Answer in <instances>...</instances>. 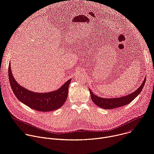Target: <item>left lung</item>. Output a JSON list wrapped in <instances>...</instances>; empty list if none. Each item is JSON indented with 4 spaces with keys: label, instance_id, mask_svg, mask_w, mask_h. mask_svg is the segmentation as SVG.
<instances>
[{
    "label": "left lung",
    "instance_id": "left-lung-1",
    "mask_svg": "<svg viewBox=\"0 0 154 154\" xmlns=\"http://www.w3.org/2000/svg\"><path fill=\"white\" fill-rule=\"evenodd\" d=\"M146 80V77L144 78V80L142 84L136 91L132 92L130 94L126 95L125 96H122L120 97L103 98L94 94L90 88L89 91L90 92V95L92 100L97 106L103 109H113L130 103L136 97H137L141 93L145 84Z\"/></svg>",
    "mask_w": 154,
    "mask_h": 154
}]
</instances>
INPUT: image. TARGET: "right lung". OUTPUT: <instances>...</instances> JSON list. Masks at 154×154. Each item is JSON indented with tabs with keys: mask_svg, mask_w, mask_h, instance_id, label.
I'll list each match as a JSON object with an SVG mask.
<instances>
[{
	"mask_svg": "<svg viewBox=\"0 0 154 154\" xmlns=\"http://www.w3.org/2000/svg\"><path fill=\"white\" fill-rule=\"evenodd\" d=\"M8 76L11 89L17 99L35 110L45 112L55 110L61 107L67 99L68 88L71 79L68 80L55 91L36 93L19 85L12 74L10 63L8 67Z\"/></svg>",
	"mask_w": 154,
	"mask_h": 154,
	"instance_id": "right-lung-1",
	"label": "right lung"
}]
</instances>
